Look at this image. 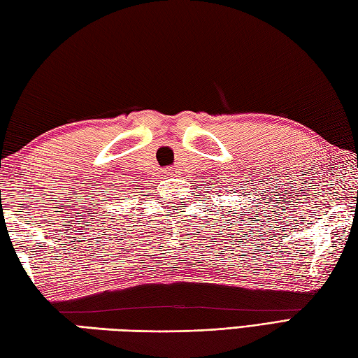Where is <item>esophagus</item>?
<instances>
[{"label":"esophagus","mask_w":358,"mask_h":358,"mask_svg":"<svg viewBox=\"0 0 358 358\" xmlns=\"http://www.w3.org/2000/svg\"><path fill=\"white\" fill-rule=\"evenodd\" d=\"M168 171H174V170H168Z\"/></svg>","instance_id":"obj_1"}]
</instances>
